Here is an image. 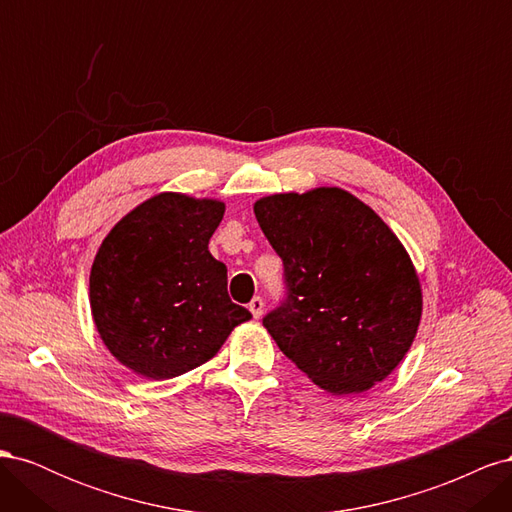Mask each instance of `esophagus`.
I'll list each match as a JSON object with an SVG mask.
<instances>
[{"instance_id": "1", "label": "esophagus", "mask_w": 512, "mask_h": 512, "mask_svg": "<svg viewBox=\"0 0 512 512\" xmlns=\"http://www.w3.org/2000/svg\"><path fill=\"white\" fill-rule=\"evenodd\" d=\"M262 309H265V301H262L260 297H254V299L250 301V312H252V316H254V318H260V316H262Z\"/></svg>"}]
</instances>
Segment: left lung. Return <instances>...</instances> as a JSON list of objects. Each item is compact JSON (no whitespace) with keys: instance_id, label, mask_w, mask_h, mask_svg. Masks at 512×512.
<instances>
[{"instance_id":"1","label":"left lung","mask_w":512,"mask_h":512,"mask_svg":"<svg viewBox=\"0 0 512 512\" xmlns=\"http://www.w3.org/2000/svg\"><path fill=\"white\" fill-rule=\"evenodd\" d=\"M254 213L284 262L286 301L262 320L275 344L333 395L382 382L423 314L421 282L395 232L342 188L271 194Z\"/></svg>"}]
</instances>
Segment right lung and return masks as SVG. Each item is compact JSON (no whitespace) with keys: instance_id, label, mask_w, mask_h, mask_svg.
I'll use <instances>...</instances> for the list:
<instances>
[{"instance_id":"add662e5","label":"right lung","mask_w":512,"mask_h":512,"mask_svg":"<svg viewBox=\"0 0 512 512\" xmlns=\"http://www.w3.org/2000/svg\"><path fill=\"white\" fill-rule=\"evenodd\" d=\"M224 211L222 200L162 192L102 241L89 275L91 316L108 352L134 374L181 376L252 318L230 301L226 265L209 252Z\"/></svg>"}]
</instances>
